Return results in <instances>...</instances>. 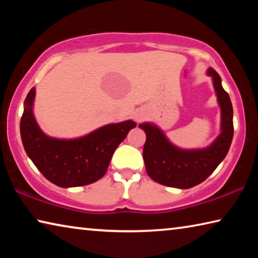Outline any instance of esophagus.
Here are the masks:
<instances>
[{
    "label": "esophagus",
    "instance_id": "obj_1",
    "mask_svg": "<svg viewBox=\"0 0 258 258\" xmlns=\"http://www.w3.org/2000/svg\"><path fill=\"white\" fill-rule=\"evenodd\" d=\"M135 120L141 121L142 120V116L141 115H137V116H135Z\"/></svg>",
    "mask_w": 258,
    "mask_h": 258
}]
</instances>
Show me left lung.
<instances>
[{
    "label": "left lung",
    "mask_w": 258,
    "mask_h": 258,
    "mask_svg": "<svg viewBox=\"0 0 258 258\" xmlns=\"http://www.w3.org/2000/svg\"><path fill=\"white\" fill-rule=\"evenodd\" d=\"M207 74L213 77L218 104L221 107V134L204 149L183 150L168 141L163 131L151 123L140 124L146 132L143 160L148 175L163 185L189 189L199 184L215 171L225 158L233 138V109L221 77L213 68Z\"/></svg>",
    "instance_id": "8db88e82"
}]
</instances>
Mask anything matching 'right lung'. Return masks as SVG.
Segmentation results:
<instances>
[{"instance_id":"add662e5","label":"right lung","mask_w":258,"mask_h":258,"mask_svg":"<svg viewBox=\"0 0 258 258\" xmlns=\"http://www.w3.org/2000/svg\"><path fill=\"white\" fill-rule=\"evenodd\" d=\"M35 92L33 87L26 97L20 120L21 141L34 165L46 180L61 187L87 185L100 180L116 148L137 123L108 124L73 140L50 138L42 132L34 117Z\"/></svg>"}]
</instances>
